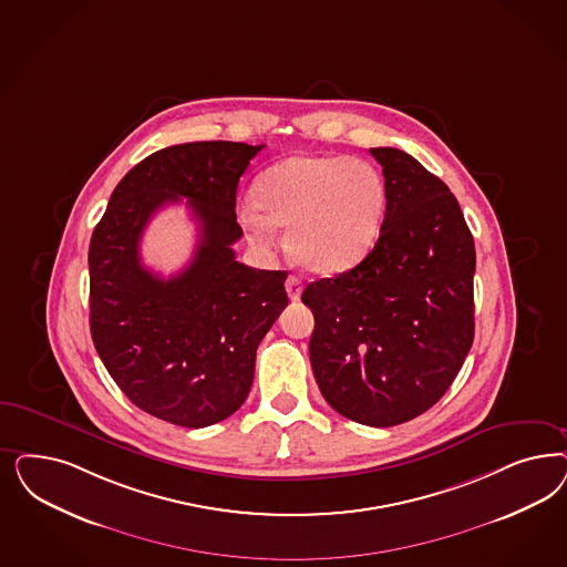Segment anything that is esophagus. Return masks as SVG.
<instances>
[{"label": "esophagus", "mask_w": 567, "mask_h": 567, "mask_svg": "<svg viewBox=\"0 0 567 567\" xmlns=\"http://www.w3.org/2000/svg\"><path fill=\"white\" fill-rule=\"evenodd\" d=\"M286 290H288L290 300H298L300 293H302V279H300L298 275H290V277L286 279Z\"/></svg>", "instance_id": "34e87169"}]
</instances>
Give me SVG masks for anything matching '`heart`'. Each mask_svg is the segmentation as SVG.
<instances>
[{"label": "heart", "mask_w": 567, "mask_h": 567, "mask_svg": "<svg viewBox=\"0 0 567 567\" xmlns=\"http://www.w3.org/2000/svg\"><path fill=\"white\" fill-rule=\"evenodd\" d=\"M254 206L239 220L256 244H271V225L288 227V252L315 274L352 269L380 238L384 223L382 173L361 158L298 154L256 177Z\"/></svg>", "instance_id": "b5f03b06"}]
</instances>
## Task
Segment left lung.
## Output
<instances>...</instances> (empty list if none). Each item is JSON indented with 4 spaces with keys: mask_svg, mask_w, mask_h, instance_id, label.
Instances as JSON below:
<instances>
[{
    "mask_svg": "<svg viewBox=\"0 0 567 567\" xmlns=\"http://www.w3.org/2000/svg\"><path fill=\"white\" fill-rule=\"evenodd\" d=\"M388 202L380 238L350 271L312 281L317 385L340 415L390 427L444 396L474 342L475 248L457 198L396 147H371Z\"/></svg>",
    "mask_w": 567,
    "mask_h": 567,
    "instance_id": "8db88e82",
    "label": "left lung"
}]
</instances>
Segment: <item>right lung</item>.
Here are the masks:
<instances>
[{
  "mask_svg": "<svg viewBox=\"0 0 567 567\" xmlns=\"http://www.w3.org/2000/svg\"><path fill=\"white\" fill-rule=\"evenodd\" d=\"M262 146L165 147L114 187L90 244L93 347L128 401L158 420L206 427L234 415L255 380L256 348L288 307L286 271L236 260L239 177ZM182 197L199 223L193 262L163 280L141 265L146 220Z\"/></svg>",
  "mask_w": 567,
  "mask_h": 567,
  "instance_id": "right-lung-1",
  "label": "right lung"
}]
</instances>
